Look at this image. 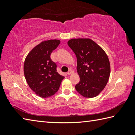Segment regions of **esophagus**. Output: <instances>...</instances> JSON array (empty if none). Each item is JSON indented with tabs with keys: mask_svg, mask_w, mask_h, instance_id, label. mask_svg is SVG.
<instances>
[{
	"mask_svg": "<svg viewBox=\"0 0 135 135\" xmlns=\"http://www.w3.org/2000/svg\"><path fill=\"white\" fill-rule=\"evenodd\" d=\"M73 73H74V71H73V70H70L68 72V73H67V75H70L71 74H73Z\"/></svg>",
	"mask_w": 135,
	"mask_h": 135,
	"instance_id": "esophagus-1",
	"label": "esophagus"
}]
</instances>
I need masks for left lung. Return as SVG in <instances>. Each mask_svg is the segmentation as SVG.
<instances>
[{
    "label": "left lung",
    "instance_id": "8db88e82",
    "mask_svg": "<svg viewBox=\"0 0 135 135\" xmlns=\"http://www.w3.org/2000/svg\"><path fill=\"white\" fill-rule=\"evenodd\" d=\"M68 45L77 58V72L80 82L75 89L86 98H93L104 89L110 74L107 55L94 41L89 38H74Z\"/></svg>",
    "mask_w": 135,
    "mask_h": 135
}]
</instances>
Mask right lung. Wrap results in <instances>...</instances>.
I'll return each instance as SVG.
<instances>
[{"mask_svg": "<svg viewBox=\"0 0 135 135\" xmlns=\"http://www.w3.org/2000/svg\"><path fill=\"white\" fill-rule=\"evenodd\" d=\"M60 43L58 40L42 41L34 47L25 59V79L30 88L41 98L54 95L64 78L57 73V65L51 59V53Z\"/></svg>", "mask_w": 135, "mask_h": 135, "instance_id": "right-lung-1", "label": "right lung"}]
</instances>
